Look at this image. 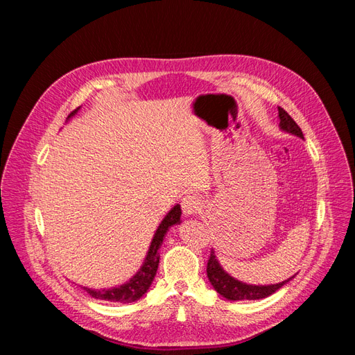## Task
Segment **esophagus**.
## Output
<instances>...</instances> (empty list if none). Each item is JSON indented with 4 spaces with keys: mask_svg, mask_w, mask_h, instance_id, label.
I'll list each match as a JSON object with an SVG mask.
<instances>
[{
    "mask_svg": "<svg viewBox=\"0 0 355 355\" xmlns=\"http://www.w3.org/2000/svg\"><path fill=\"white\" fill-rule=\"evenodd\" d=\"M180 207H182V211H184L185 216H192V214H196L201 210L202 201L196 194H187V196H184V198H182Z\"/></svg>",
    "mask_w": 355,
    "mask_h": 355,
    "instance_id": "1",
    "label": "esophagus"
}]
</instances>
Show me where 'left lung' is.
Instances as JSON below:
<instances>
[{
  "mask_svg": "<svg viewBox=\"0 0 355 355\" xmlns=\"http://www.w3.org/2000/svg\"><path fill=\"white\" fill-rule=\"evenodd\" d=\"M278 116H280V128L287 133H292L300 139H304L302 130L300 127L295 123V120L290 116L283 108L278 106ZM207 277L209 282L211 283L213 288L216 292L228 300H254V299H262L268 297L270 295L275 293L278 288H282L284 284H287L292 278H287V280L270 284V286H253V284H245L243 282L235 280L228 272H225L223 268L220 266L216 254L211 250L210 257L207 262Z\"/></svg>",
  "mask_w": 355,
  "mask_h": 355,
  "instance_id": "8db88e82",
  "label": "left lung"
}]
</instances>
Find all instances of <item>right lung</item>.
<instances>
[{
	"label": "right lung",
	"instance_id": "obj_1",
	"mask_svg": "<svg viewBox=\"0 0 355 355\" xmlns=\"http://www.w3.org/2000/svg\"><path fill=\"white\" fill-rule=\"evenodd\" d=\"M80 108L72 111L68 115V120L71 116L77 114ZM180 206L176 204V206L171 209L166 218L161 220L159 227L157 228L154 239L151 241V245H149V250L146 253L145 262L130 280L127 283L118 286V287H111V288H89V287H83L85 292H87L94 299H101V300H110V302H121V304H132L136 302V300L141 299L146 292L149 286L154 282V277L158 270V263H159V253L158 249L159 245L163 244L164 235L168 231L170 227H173L176 223H180Z\"/></svg>",
	"mask_w": 355,
	"mask_h": 355
}]
</instances>
